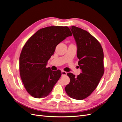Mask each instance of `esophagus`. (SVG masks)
I'll return each mask as SVG.
<instances>
[{
	"mask_svg": "<svg viewBox=\"0 0 122 122\" xmlns=\"http://www.w3.org/2000/svg\"><path fill=\"white\" fill-rule=\"evenodd\" d=\"M67 75V72L64 71H61V75L62 76H64V75Z\"/></svg>",
	"mask_w": 122,
	"mask_h": 122,
	"instance_id": "1",
	"label": "esophagus"
}]
</instances>
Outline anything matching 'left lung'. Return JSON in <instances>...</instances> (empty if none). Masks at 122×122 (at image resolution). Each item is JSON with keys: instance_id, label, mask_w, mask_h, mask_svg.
I'll use <instances>...</instances> for the list:
<instances>
[{"instance_id": "8db88e82", "label": "left lung", "mask_w": 122, "mask_h": 122, "mask_svg": "<svg viewBox=\"0 0 122 122\" xmlns=\"http://www.w3.org/2000/svg\"><path fill=\"white\" fill-rule=\"evenodd\" d=\"M70 29L77 44L78 65L82 72L77 77L67 74L70 82L65 91L71 98L83 100L93 93L104 74V54L100 43L89 32L74 26Z\"/></svg>"}]
</instances>
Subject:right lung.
<instances>
[{
	"instance_id": "add662e5",
	"label": "right lung",
	"mask_w": 122,
	"mask_h": 122,
	"mask_svg": "<svg viewBox=\"0 0 122 122\" xmlns=\"http://www.w3.org/2000/svg\"><path fill=\"white\" fill-rule=\"evenodd\" d=\"M72 35L67 26H49L39 29L26 42L19 58L20 77L31 96L42 98L48 95L60 79V70L46 68L58 44Z\"/></svg>"
}]
</instances>
